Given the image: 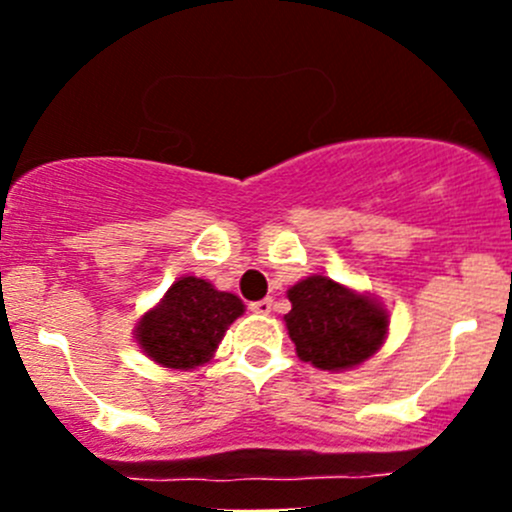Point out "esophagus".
<instances>
[{
  "label": "esophagus",
  "instance_id": "esophagus-1",
  "mask_svg": "<svg viewBox=\"0 0 512 512\" xmlns=\"http://www.w3.org/2000/svg\"><path fill=\"white\" fill-rule=\"evenodd\" d=\"M250 309L255 314H270L272 312V299L265 297V299H260V302H252Z\"/></svg>",
  "mask_w": 512,
  "mask_h": 512
}]
</instances>
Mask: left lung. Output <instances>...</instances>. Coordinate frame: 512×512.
I'll list each match as a JSON object with an SVG mask.
<instances>
[{
  "label": "left lung",
  "mask_w": 512,
  "mask_h": 512,
  "mask_svg": "<svg viewBox=\"0 0 512 512\" xmlns=\"http://www.w3.org/2000/svg\"><path fill=\"white\" fill-rule=\"evenodd\" d=\"M285 314L297 356L324 371L354 369L379 352L389 332V312L369 294L312 275L287 292Z\"/></svg>",
  "instance_id": "obj_1"
}]
</instances>
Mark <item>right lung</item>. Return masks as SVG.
Instances as JSON below:
<instances>
[{
    "instance_id": "add662e5",
    "label": "right lung",
    "mask_w": 512,
    "mask_h": 512,
    "mask_svg": "<svg viewBox=\"0 0 512 512\" xmlns=\"http://www.w3.org/2000/svg\"><path fill=\"white\" fill-rule=\"evenodd\" d=\"M245 312L240 297L220 292L200 277H180L151 312L141 317L136 339L165 369H195L210 361L227 327Z\"/></svg>"
}]
</instances>
